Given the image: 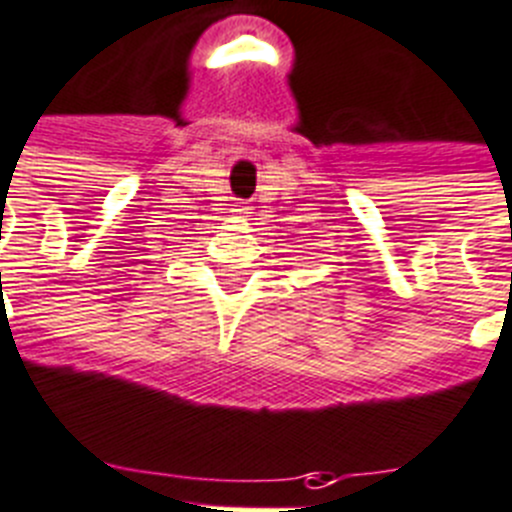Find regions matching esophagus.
Instances as JSON below:
<instances>
[{"label": "esophagus", "instance_id": "esophagus-1", "mask_svg": "<svg viewBox=\"0 0 512 512\" xmlns=\"http://www.w3.org/2000/svg\"><path fill=\"white\" fill-rule=\"evenodd\" d=\"M233 212L238 214V217H251V207H246V202H238V204H235Z\"/></svg>", "mask_w": 512, "mask_h": 512}]
</instances>
